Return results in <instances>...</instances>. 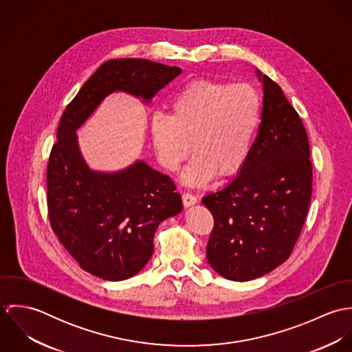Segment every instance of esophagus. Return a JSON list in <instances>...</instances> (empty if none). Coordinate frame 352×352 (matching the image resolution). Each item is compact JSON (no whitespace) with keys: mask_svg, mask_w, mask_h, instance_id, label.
<instances>
[{"mask_svg":"<svg viewBox=\"0 0 352 352\" xmlns=\"http://www.w3.org/2000/svg\"><path fill=\"white\" fill-rule=\"evenodd\" d=\"M182 199H183V204H184L186 207H190V206H192V204H195V203L198 201L197 197L192 195V194H190V192H184L183 197H182Z\"/></svg>","mask_w":352,"mask_h":352,"instance_id":"34e87169","label":"esophagus"}]
</instances>
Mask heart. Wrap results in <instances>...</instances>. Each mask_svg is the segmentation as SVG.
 Segmentation results:
<instances>
[{"label": "heart", "mask_w": 352, "mask_h": 352, "mask_svg": "<svg viewBox=\"0 0 352 352\" xmlns=\"http://www.w3.org/2000/svg\"><path fill=\"white\" fill-rule=\"evenodd\" d=\"M261 122V99L250 84L195 80L170 101L169 115L151 120L153 146L160 164L176 170L195 154L183 173L188 186H203L236 175L247 162Z\"/></svg>", "instance_id": "obj_1"}]
</instances>
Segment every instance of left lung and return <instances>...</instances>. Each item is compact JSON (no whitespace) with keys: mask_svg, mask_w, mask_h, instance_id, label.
<instances>
[{"mask_svg":"<svg viewBox=\"0 0 352 352\" xmlns=\"http://www.w3.org/2000/svg\"><path fill=\"white\" fill-rule=\"evenodd\" d=\"M263 84L261 123L237 177L201 203L214 218L206 254L229 280L260 278L289 258L311 198L313 169L306 130L280 87Z\"/></svg>","mask_w":352,"mask_h":352,"instance_id":"left-lung-1","label":"left lung"}]
</instances>
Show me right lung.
<instances>
[{"label": "right lung", "instance_id": "obj_1", "mask_svg": "<svg viewBox=\"0 0 352 352\" xmlns=\"http://www.w3.org/2000/svg\"><path fill=\"white\" fill-rule=\"evenodd\" d=\"M180 73L148 59H109L62 113L47 165L50 225L80 267L101 279L124 280L146 265L158 225L182 211V197L169 176L144 161L113 173L91 170L76 131L109 94L149 102Z\"/></svg>", "mask_w": 352, "mask_h": 352}]
</instances>
